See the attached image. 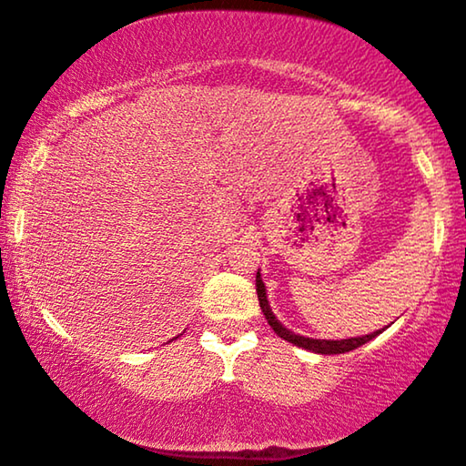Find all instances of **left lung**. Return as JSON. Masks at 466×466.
Returning <instances> with one entry per match:
<instances>
[{
	"label": "left lung",
	"instance_id": "left-lung-1",
	"mask_svg": "<svg viewBox=\"0 0 466 466\" xmlns=\"http://www.w3.org/2000/svg\"><path fill=\"white\" fill-rule=\"evenodd\" d=\"M256 292H258V301H260L262 314L268 320V325L273 327V331L279 335V338H284L286 341H290V344L299 346V349H305V350H309V352H318V355H341V352H350V350L359 349V346L368 344L370 339H374L376 335L382 333V331H374V333H370V335H361V338H349V339H314V338H305V335H299V333L290 331V329H286L275 318L273 309H270V305H268L267 286H264V281H262L260 268H258V273H256Z\"/></svg>",
	"mask_w": 466,
	"mask_h": 466
}]
</instances>
